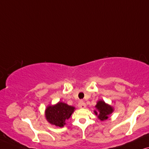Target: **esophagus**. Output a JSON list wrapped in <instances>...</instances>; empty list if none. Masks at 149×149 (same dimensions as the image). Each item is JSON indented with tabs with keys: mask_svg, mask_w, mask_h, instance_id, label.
<instances>
[{
	"mask_svg": "<svg viewBox=\"0 0 149 149\" xmlns=\"http://www.w3.org/2000/svg\"><path fill=\"white\" fill-rule=\"evenodd\" d=\"M78 107L80 108H85L86 107V104L84 102H82V101H80V102H79L78 104Z\"/></svg>",
	"mask_w": 149,
	"mask_h": 149,
	"instance_id": "34e87169",
	"label": "esophagus"
}]
</instances>
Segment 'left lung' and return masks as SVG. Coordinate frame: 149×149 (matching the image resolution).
Instances as JSON below:
<instances>
[{
    "instance_id": "obj_1",
    "label": "left lung",
    "mask_w": 149,
    "mask_h": 149,
    "mask_svg": "<svg viewBox=\"0 0 149 149\" xmlns=\"http://www.w3.org/2000/svg\"><path fill=\"white\" fill-rule=\"evenodd\" d=\"M95 107L97 109L94 110L95 114L102 121L108 119L109 116L114 112V108L102 100L97 101Z\"/></svg>"
}]
</instances>
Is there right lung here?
Returning <instances> with one entry per match:
<instances>
[{
	"instance_id": "obj_1",
	"label": "right lung",
	"mask_w": 149,
	"mask_h": 149,
	"mask_svg": "<svg viewBox=\"0 0 149 149\" xmlns=\"http://www.w3.org/2000/svg\"><path fill=\"white\" fill-rule=\"evenodd\" d=\"M75 110V107L62 102H58L54 105H48L45 110V119L52 125L63 127Z\"/></svg>"
}]
</instances>
